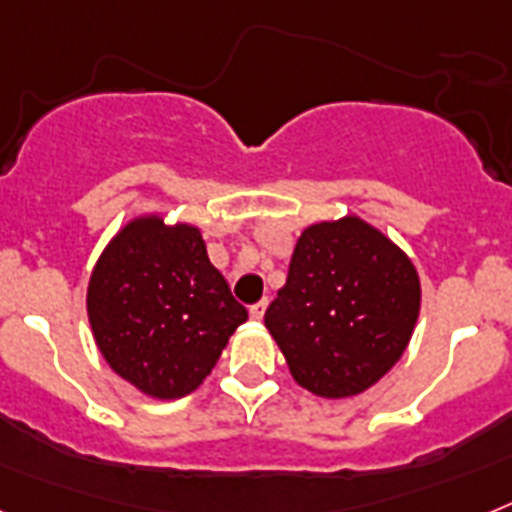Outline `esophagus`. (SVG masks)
Masks as SVG:
<instances>
[{"mask_svg":"<svg viewBox=\"0 0 512 512\" xmlns=\"http://www.w3.org/2000/svg\"><path fill=\"white\" fill-rule=\"evenodd\" d=\"M265 309H268V299L252 304V307H249V317H252V320H263Z\"/></svg>","mask_w":512,"mask_h":512,"instance_id":"34e87169","label":"esophagus"}]
</instances>
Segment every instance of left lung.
I'll use <instances>...</instances> for the list:
<instances>
[{"label":"left lung","mask_w":512,"mask_h":512,"mask_svg":"<svg viewBox=\"0 0 512 512\" xmlns=\"http://www.w3.org/2000/svg\"><path fill=\"white\" fill-rule=\"evenodd\" d=\"M419 309L422 281L411 257L349 213L299 234L265 328L296 385L338 401L369 390L398 364Z\"/></svg>","instance_id":"left-lung-1"}]
</instances>
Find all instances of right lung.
Listing matches in <instances>:
<instances>
[{
	"mask_svg": "<svg viewBox=\"0 0 512 512\" xmlns=\"http://www.w3.org/2000/svg\"><path fill=\"white\" fill-rule=\"evenodd\" d=\"M93 341L114 372L156 401L205 382L247 309L213 268L203 231L140 213L98 255L85 294Z\"/></svg>",
	"mask_w": 512,
	"mask_h": 512,
	"instance_id": "add662e5",
	"label": "right lung"
}]
</instances>
